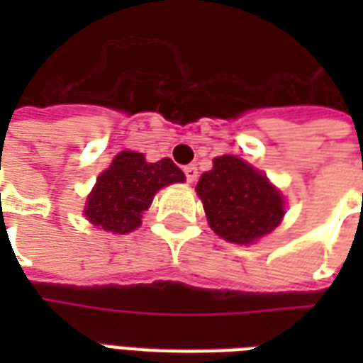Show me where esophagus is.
Here are the masks:
<instances>
[{"mask_svg": "<svg viewBox=\"0 0 363 363\" xmlns=\"http://www.w3.org/2000/svg\"><path fill=\"white\" fill-rule=\"evenodd\" d=\"M184 174H186V181L194 182L198 177V169L196 165H186L184 167Z\"/></svg>", "mask_w": 363, "mask_h": 363, "instance_id": "obj_1", "label": "esophagus"}]
</instances>
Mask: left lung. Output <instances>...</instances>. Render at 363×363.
<instances>
[{
  "label": "left lung",
  "instance_id": "8db88e82",
  "mask_svg": "<svg viewBox=\"0 0 363 363\" xmlns=\"http://www.w3.org/2000/svg\"><path fill=\"white\" fill-rule=\"evenodd\" d=\"M196 192L210 228L229 243L259 241L286 213L284 196L267 174L235 155L213 159V169L200 177Z\"/></svg>",
  "mask_w": 363,
  "mask_h": 363
}]
</instances>
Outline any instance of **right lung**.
Instances as JSON below:
<instances>
[{
  "label": "right lung",
  "mask_w": 363,
  "mask_h": 363,
  "mask_svg": "<svg viewBox=\"0 0 363 363\" xmlns=\"http://www.w3.org/2000/svg\"><path fill=\"white\" fill-rule=\"evenodd\" d=\"M173 182H184V173L169 157L147 163L142 153L120 151L99 174L83 213L96 228L124 235L142 223L157 190Z\"/></svg>",
  "instance_id": "right-lung-1"
}]
</instances>
